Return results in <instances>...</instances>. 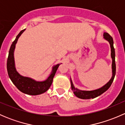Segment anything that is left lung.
I'll return each mask as SVG.
<instances>
[{
	"label": "left lung",
	"instance_id": "left-lung-1",
	"mask_svg": "<svg viewBox=\"0 0 125 125\" xmlns=\"http://www.w3.org/2000/svg\"><path fill=\"white\" fill-rule=\"evenodd\" d=\"M103 36L104 38L106 40L109 42V44H110L111 49V57L113 59V63H112V69H113V76H112L111 79L104 86H103L102 88H99L98 89H95V90L93 91H81L79 89H77V88H74V85H73V82H72L71 80V89L73 90L74 94L76 95L77 97L80 98V99H94V98L97 97L103 94V93L108 90L109 88V87L111 85L112 83H113V80H114V77H115V71H116V66H115V49H114L113 44H114V42H113V39L110 35L107 32H104L103 34Z\"/></svg>",
	"mask_w": 125,
	"mask_h": 125
}]
</instances>
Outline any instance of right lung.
Wrapping results in <instances>:
<instances>
[{
	"label": "right lung",
	"instance_id": "add662e5",
	"mask_svg": "<svg viewBox=\"0 0 125 125\" xmlns=\"http://www.w3.org/2000/svg\"><path fill=\"white\" fill-rule=\"evenodd\" d=\"M25 30V29L22 30L19 32L10 47L8 59H7V71H8L9 77L19 90L28 95H36L45 93L50 88L56 71L57 70L60 64H57L53 66L51 74L45 81L37 82L31 78L23 77L20 75L15 68L14 51L19 37L21 36Z\"/></svg>",
	"mask_w": 125,
	"mask_h": 125
}]
</instances>
